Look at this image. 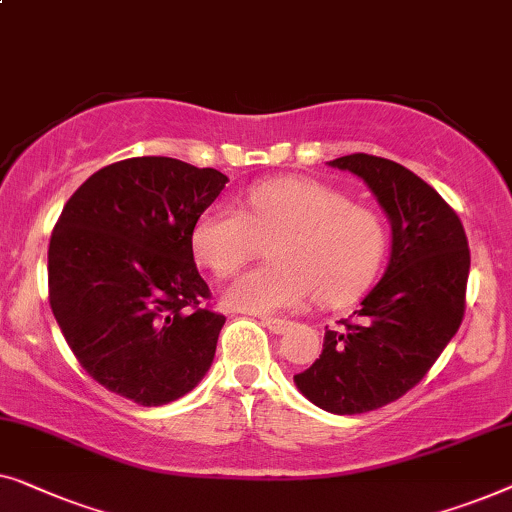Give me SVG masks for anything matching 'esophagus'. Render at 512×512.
<instances>
[{"mask_svg":"<svg viewBox=\"0 0 512 512\" xmlns=\"http://www.w3.org/2000/svg\"><path fill=\"white\" fill-rule=\"evenodd\" d=\"M259 320H262V325L269 331H273V334H285V331L292 327L290 320H280V318H259Z\"/></svg>","mask_w":512,"mask_h":512,"instance_id":"1","label":"esophagus"}]
</instances>
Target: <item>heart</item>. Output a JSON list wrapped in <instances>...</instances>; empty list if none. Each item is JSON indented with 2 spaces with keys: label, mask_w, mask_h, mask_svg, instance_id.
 Instances as JSON below:
<instances>
[{
  "label": "heart",
  "mask_w": 512,
  "mask_h": 512,
  "mask_svg": "<svg viewBox=\"0 0 512 512\" xmlns=\"http://www.w3.org/2000/svg\"><path fill=\"white\" fill-rule=\"evenodd\" d=\"M243 208L215 201L197 215L192 250L218 278H232L271 243V264L248 271L227 292L248 313L297 311L313 297L338 306L376 276L387 227L376 211L313 178H271L246 192Z\"/></svg>",
  "instance_id": "obj_1"
}]
</instances>
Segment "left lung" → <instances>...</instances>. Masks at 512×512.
I'll list each match as a JSON object with an SVG mask.
<instances>
[{
  "label": "left lung",
  "instance_id": "1",
  "mask_svg": "<svg viewBox=\"0 0 512 512\" xmlns=\"http://www.w3.org/2000/svg\"><path fill=\"white\" fill-rule=\"evenodd\" d=\"M329 167L376 194L392 225V255L380 283L341 331H325L320 359L294 383L327 413L357 415L413 390L457 334L471 253L457 213L410 169L366 153Z\"/></svg>",
  "mask_w": 512,
  "mask_h": 512
}]
</instances>
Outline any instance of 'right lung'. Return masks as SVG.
<instances>
[{
	"instance_id": "add662e5",
	"label": "right lung",
	"mask_w": 512,
	"mask_h": 512,
	"mask_svg": "<svg viewBox=\"0 0 512 512\" xmlns=\"http://www.w3.org/2000/svg\"><path fill=\"white\" fill-rule=\"evenodd\" d=\"M229 178L174 157L92 174L48 246V299L78 364L120 397L164 406L211 369L225 315L192 255V227Z\"/></svg>"
}]
</instances>
